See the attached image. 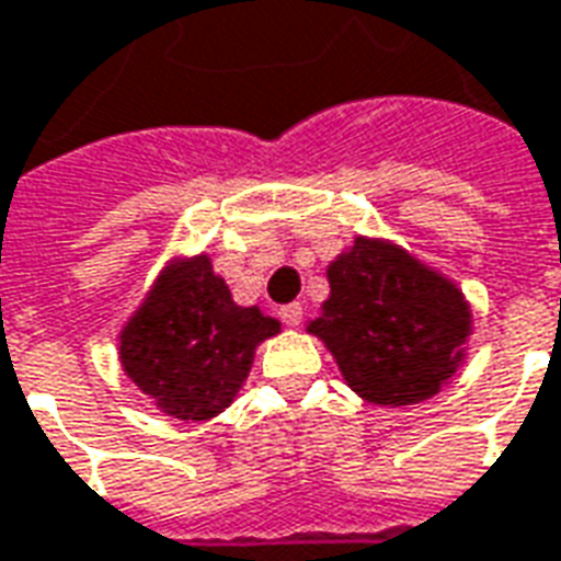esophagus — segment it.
<instances>
[{
    "label": "esophagus",
    "mask_w": 561,
    "mask_h": 561,
    "mask_svg": "<svg viewBox=\"0 0 561 561\" xmlns=\"http://www.w3.org/2000/svg\"><path fill=\"white\" fill-rule=\"evenodd\" d=\"M279 318L288 324V328H300V321H304V306L300 304H288L279 309Z\"/></svg>",
    "instance_id": "esophagus-1"
}]
</instances>
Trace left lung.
<instances>
[{"label": "left lung", "instance_id": "1", "mask_svg": "<svg viewBox=\"0 0 561 561\" xmlns=\"http://www.w3.org/2000/svg\"><path fill=\"white\" fill-rule=\"evenodd\" d=\"M330 297L309 333L333 354L345 385L373 405L435 397L466 360L471 306L457 282L378 237L330 261Z\"/></svg>", "mask_w": 561, "mask_h": 561}]
</instances>
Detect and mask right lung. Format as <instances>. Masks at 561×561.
Returning a JSON list of instances; mask_svg holds the SVG:
<instances>
[{
  "label": "right lung",
  "mask_w": 561,
  "mask_h": 561,
  "mask_svg": "<svg viewBox=\"0 0 561 561\" xmlns=\"http://www.w3.org/2000/svg\"><path fill=\"white\" fill-rule=\"evenodd\" d=\"M279 330L257 306L233 304L209 255L176 257L119 330V364L159 412L209 421L231 405L257 345Z\"/></svg>",
  "instance_id": "add662e5"
}]
</instances>
